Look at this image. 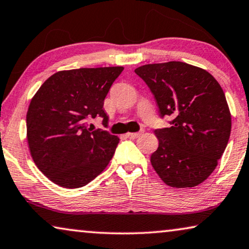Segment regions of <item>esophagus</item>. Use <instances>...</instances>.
I'll use <instances>...</instances> for the list:
<instances>
[{
  "label": "esophagus",
  "mask_w": 249,
  "mask_h": 249,
  "mask_svg": "<svg viewBox=\"0 0 249 249\" xmlns=\"http://www.w3.org/2000/svg\"><path fill=\"white\" fill-rule=\"evenodd\" d=\"M141 135H142V132H139V133H126V138L132 139V140L138 139L139 136H141Z\"/></svg>",
  "instance_id": "1"
}]
</instances>
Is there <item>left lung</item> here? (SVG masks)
Segmentation results:
<instances>
[{
    "label": "left lung",
    "mask_w": 249,
    "mask_h": 249,
    "mask_svg": "<svg viewBox=\"0 0 249 249\" xmlns=\"http://www.w3.org/2000/svg\"><path fill=\"white\" fill-rule=\"evenodd\" d=\"M171 126L156 129L159 146L151 164L168 186L194 187L218 166L228 144L231 114L225 92L208 71L184 62L135 69Z\"/></svg>",
    "instance_id": "8db88e82"
}]
</instances>
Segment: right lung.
<instances>
[{
  "instance_id": "add662e5",
  "label": "right lung",
  "mask_w": 249,
  "mask_h": 249,
  "mask_svg": "<svg viewBox=\"0 0 249 249\" xmlns=\"http://www.w3.org/2000/svg\"><path fill=\"white\" fill-rule=\"evenodd\" d=\"M123 66L59 71L45 81L27 111V141L41 173L58 186L79 188L109 163L120 142L103 129L92 131L86 120L108 116L104 100Z\"/></svg>"
}]
</instances>
